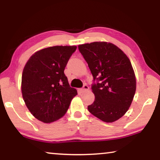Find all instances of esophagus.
<instances>
[{
	"label": "esophagus",
	"instance_id": "obj_1",
	"mask_svg": "<svg viewBox=\"0 0 160 160\" xmlns=\"http://www.w3.org/2000/svg\"><path fill=\"white\" fill-rule=\"evenodd\" d=\"M88 90H89V87L87 85H85L82 87V88L80 89V91L82 92H85L88 91Z\"/></svg>",
	"mask_w": 160,
	"mask_h": 160
}]
</instances>
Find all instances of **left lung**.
Returning <instances> with one entry per match:
<instances>
[{
  "label": "left lung",
  "instance_id": "8db88e82",
  "mask_svg": "<svg viewBox=\"0 0 160 160\" xmlns=\"http://www.w3.org/2000/svg\"><path fill=\"white\" fill-rule=\"evenodd\" d=\"M78 48L97 81L92 85L95 99L89 112L104 122H114L128 110L136 90L131 61L112 43L95 42Z\"/></svg>",
  "mask_w": 160,
  "mask_h": 160
}]
</instances>
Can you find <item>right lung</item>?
<instances>
[{
    "label": "right lung",
    "mask_w": 160,
    "mask_h": 160,
    "mask_svg": "<svg viewBox=\"0 0 160 160\" xmlns=\"http://www.w3.org/2000/svg\"><path fill=\"white\" fill-rule=\"evenodd\" d=\"M76 46H55L35 52L25 64L21 90L29 112L40 121L49 123L65 115L78 94L70 88L64 70Z\"/></svg>",
    "instance_id": "right-lung-1"
}]
</instances>
